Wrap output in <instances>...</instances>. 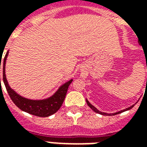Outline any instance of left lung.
<instances>
[{
    "instance_id": "obj_1",
    "label": "left lung",
    "mask_w": 147,
    "mask_h": 147,
    "mask_svg": "<svg viewBox=\"0 0 147 147\" xmlns=\"http://www.w3.org/2000/svg\"><path fill=\"white\" fill-rule=\"evenodd\" d=\"M86 103H87V105H88V106H89L90 108L93 111H94L95 113H99V114H102V115H109V116H113V115H117V114H119V113H123V112H124V111H127V110H129V109H131V108H133V106L135 105H131V106H130L129 108H127L125 109H123V110H121V111H119V112H117V113H102V112H100L99 110H98L97 109L94 107V106H93L87 100H86Z\"/></svg>"
}]
</instances>
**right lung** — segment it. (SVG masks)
I'll return each mask as SVG.
<instances>
[{"mask_svg": "<svg viewBox=\"0 0 147 147\" xmlns=\"http://www.w3.org/2000/svg\"><path fill=\"white\" fill-rule=\"evenodd\" d=\"M8 54V51L5 54L4 61H3V81H4L6 90L8 93V95L10 96L11 101L14 102L15 105H16L19 109H20L21 110L28 113L32 114V115H34V116H37V117H49L53 114H54L55 113H57V111L59 110V109L61 108L63 102H64L67 89H68V86L71 84V83L72 82V80H69L68 82L63 84L58 89L57 91L49 98L44 99V100H30V99L23 98L22 96L19 95L18 94H16L13 90L11 89L8 85V81L6 80L5 64H6V59H7ZM1 63V61H0V69Z\"/></svg>", "mask_w": 147, "mask_h": 147, "instance_id": "obj_1", "label": "right lung"}]
</instances>
